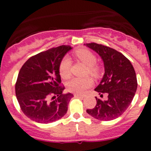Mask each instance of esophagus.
<instances>
[{
  "mask_svg": "<svg viewBox=\"0 0 151 151\" xmlns=\"http://www.w3.org/2000/svg\"><path fill=\"white\" fill-rule=\"evenodd\" d=\"M74 96L75 97H79V98H84V96L83 95H80V94H74Z\"/></svg>",
  "mask_w": 151,
  "mask_h": 151,
  "instance_id": "34e87169",
  "label": "esophagus"
}]
</instances>
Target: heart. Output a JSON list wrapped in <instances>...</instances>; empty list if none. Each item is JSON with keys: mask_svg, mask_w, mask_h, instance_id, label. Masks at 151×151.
Masks as SVG:
<instances>
[{"mask_svg": "<svg viewBox=\"0 0 151 151\" xmlns=\"http://www.w3.org/2000/svg\"><path fill=\"white\" fill-rule=\"evenodd\" d=\"M75 55L79 60L88 66L86 71L87 74H90L94 77H97L99 75L100 68L96 64L97 58L92 52L88 49H79L75 51ZM71 61L70 58L65 57L60 62L59 67V71L62 78L67 80L71 77ZM92 84V80L89 77L83 79L74 78L68 83L67 88L70 92L74 93L76 94H82L85 92V90L90 88Z\"/></svg>", "mask_w": 151, "mask_h": 151, "instance_id": "1", "label": "heart"}]
</instances>
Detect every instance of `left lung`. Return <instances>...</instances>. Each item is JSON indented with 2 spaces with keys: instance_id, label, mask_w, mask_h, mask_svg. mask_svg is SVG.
I'll list each match as a JSON object with an SVG mask.
<instances>
[{
  "instance_id": "left-lung-1",
  "label": "left lung",
  "mask_w": 151,
  "mask_h": 151,
  "mask_svg": "<svg viewBox=\"0 0 151 151\" xmlns=\"http://www.w3.org/2000/svg\"><path fill=\"white\" fill-rule=\"evenodd\" d=\"M99 55L104 62V74L95 91L107 99H96V104L86 112L100 121H112L121 116L132 103L137 88L134 68L130 60L114 49L96 43L85 45Z\"/></svg>"
}]
</instances>
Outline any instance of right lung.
Segmentation results:
<instances>
[{
  "instance_id": "obj_1",
  "label": "right lung",
  "mask_w": 151,
  "mask_h": 151,
  "mask_svg": "<svg viewBox=\"0 0 151 151\" xmlns=\"http://www.w3.org/2000/svg\"><path fill=\"white\" fill-rule=\"evenodd\" d=\"M72 47L61 45L30 57L19 70L15 93L28 118L41 123L54 122L64 116L74 96L63 93L59 67Z\"/></svg>"
}]
</instances>
